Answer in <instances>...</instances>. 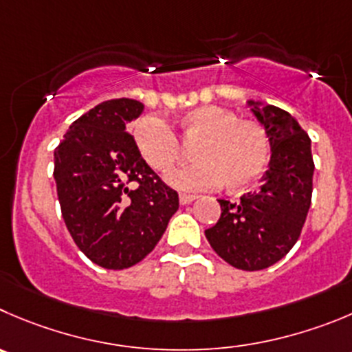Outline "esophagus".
Returning a JSON list of instances; mask_svg holds the SVG:
<instances>
[{
    "instance_id": "34e87169",
    "label": "esophagus",
    "mask_w": 352,
    "mask_h": 352,
    "mask_svg": "<svg viewBox=\"0 0 352 352\" xmlns=\"http://www.w3.org/2000/svg\"><path fill=\"white\" fill-rule=\"evenodd\" d=\"M195 199H197L195 195H186V193H179V204H182V206H188V204H192Z\"/></svg>"
}]
</instances>
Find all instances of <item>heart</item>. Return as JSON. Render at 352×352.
I'll return each instance as SVG.
<instances>
[{
  "label": "heart",
  "instance_id": "heart-1",
  "mask_svg": "<svg viewBox=\"0 0 352 352\" xmlns=\"http://www.w3.org/2000/svg\"><path fill=\"white\" fill-rule=\"evenodd\" d=\"M183 143L193 145L195 160L169 178L182 192H202L224 185L243 188L256 182L270 162V140L263 126L239 120L233 110L202 105L183 113L178 120ZM135 143L153 170L167 174L182 159V145L159 117L146 116L135 126Z\"/></svg>",
  "mask_w": 352,
  "mask_h": 352
}]
</instances>
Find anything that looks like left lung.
I'll return each instance as SVG.
<instances>
[{
    "instance_id": "left-lung-1",
    "label": "left lung",
    "mask_w": 352,
    "mask_h": 352,
    "mask_svg": "<svg viewBox=\"0 0 352 352\" xmlns=\"http://www.w3.org/2000/svg\"><path fill=\"white\" fill-rule=\"evenodd\" d=\"M270 140V164L256 192L240 202L219 200L221 217L206 236L217 256L233 267L259 271L278 263L294 247L313 193L311 140L285 110L249 100Z\"/></svg>"
}]
</instances>
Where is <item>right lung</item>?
<instances>
[{"label": "right lung", "mask_w": 352, "mask_h": 352, "mask_svg": "<svg viewBox=\"0 0 352 352\" xmlns=\"http://www.w3.org/2000/svg\"><path fill=\"white\" fill-rule=\"evenodd\" d=\"M143 103L107 100L70 124L55 150L56 193L70 236L88 259L124 270L148 256L178 210V193L143 160L126 126Z\"/></svg>", "instance_id": "right-lung-1"}]
</instances>
